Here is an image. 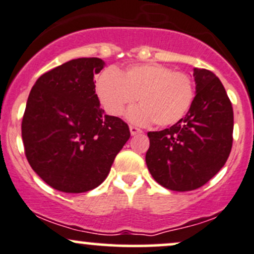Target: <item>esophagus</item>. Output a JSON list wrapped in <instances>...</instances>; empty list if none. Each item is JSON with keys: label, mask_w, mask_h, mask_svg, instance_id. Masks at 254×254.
Wrapping results in <instances>:
<instances>
[{"label": "esophagus", "mask_w": 254, "mask_h": 254, "mask_svg": "<svg viewBox=\"0 0 254 254\" xmlns=\"http://www.w3.org/2000/svg\"><path fill=\"white\" fill-rule=\"evenodd\" d=\"M129 132H130V134H132V135H136V134L142 133V130L140 129V128L135 127V126H130L129 127Z\"/></svg>", "instance_id": "34e87169"}]
</instances>
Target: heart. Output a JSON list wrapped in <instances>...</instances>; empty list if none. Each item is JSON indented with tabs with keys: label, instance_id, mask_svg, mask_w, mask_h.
<instances>
[{
	"label": "heart",
	"instance_id": "heart-1",
	"mask_svg": "<svg viewBox=\"0 0 254 254\" xmlns=\"http://www.w3.org/2000/svg\"><path fill=\"white\" fill-rule=\"evenodd\" d=\"M101 104L112 116H120L138 98L141 104L127 113L134 124L154 121L166 127L180 122L195 98V85L189 74L174 71L165 65H133L122 72L106 68L95 85Z\"/></svg>",
	"mask_w": 254,
	"mask_h": 254
}]
</instances>
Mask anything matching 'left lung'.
Listing matches in <instances>:
<instances>
[{
    "mask_svg": "<svg viewBox=\"0 0 254 254\" xmlns=\"http://www.w3.org/2000/svg\"><path fill=\"white\" fill-rule=\"evenodd\" d=\"M193 78L196 95L187 115L170 128L147 133L148 171L174 191L204 186L227 162L233 142V108L221 80L197 67Z\"/></svg>",
    "mask_w": 254,
    "mask_h": 254,
    "instance_id": "1",
    "label": "left lung"
}]
</instances>
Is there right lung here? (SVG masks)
I'll use <instances>...</instances> for the list:
<instances>
[{
    "instance_id": "add662e5",
    "label": "right lung",
    "mask_w": 254,
    "mask_h": 254,
    "mask_svg": "<svg viewBox=\"0 0 254 254\" xmlns=\"http://www.w3.org/2000/svg\"><path fill=\"white\" fill-rule=\"evenodd\" d=\"M100 58H78L44 73L33 85L22 119L29 165L53 189L79 193L108 176L130 133L126 122L104 114L95 91Z\"/></svg>"
}]
</instances>
